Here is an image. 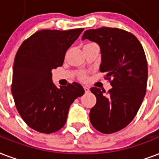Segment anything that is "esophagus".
<instances>
[{
    "label": "esophagus",
    "mask_w": 159,
    "mask_h": 159,
    "mask_svg": "<svg viewBox=\"0 0 159 159\" xmlns=\"http://www.w3.org/2000/svg\"><path fill=\"white\" fill-rule=\"evenodd\" d=\"M84 89L85 93H89V87H87V86H84Z\"/></svg>",
    "instance_id": "obj_1"
}]
</instances>
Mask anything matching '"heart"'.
<instances>
[{"label": "heart", "instance_id": "b5f03b06", "mask_svg": "<svg viewBox=\"0 0 159 159\" xmlns=\"http://www.w3.org/2000/svg\"><path fill=\"white\" fill-rule=\"evenodd\" d=\"M82 78H83V79H84V78H85V76H82Z\"/></svg>", "mask_w": 159, "mask_h": 159}]
</instances>
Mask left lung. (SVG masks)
Returning a JSON list of instances; mask_svg holds the SVG:
<instances>
[{
    "mask_svg": "<svg viewBox=\"0 0 159 159\" xmlns=\"http://www.w3.org/2000/svg\"><path fill=\"white\" fill-rule=\"evenodd\" d=\"M97 43L100 47L99 70L106 73L111 89L92 87L96 104L90 109L93 127L103 134L123 129L132 121L146 93L148 64L144 50L137 38L124 30L110 27L85 30L82 40Z\"/></svg>",
    "mask_w": 159,
    "mask_h": 159,
    "instance_id": "1",
    "label": "left lung"
}]
</instances>
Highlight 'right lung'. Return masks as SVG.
<instances>
[{
    "mask_svg": "<svg viewBox=\"0 0 159 159\" xmlns=\"http://www.w3.org/2000/svg\"><path fill=\"white\" fill-rule=\"evenodd\" d=\"M83 30H41L25 40L17 51L11 93L20 115L34 130L43 134L60 130L71 104L84 93L76 82L58 88L51 73L62 66L66 51Z\"/></svg>",
    "mask_w": 159,
    "mask_h": 159,
    "instance_id": "obj_1",
    "label": "right lung"
}]
</instances>
